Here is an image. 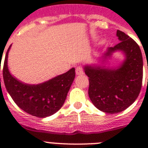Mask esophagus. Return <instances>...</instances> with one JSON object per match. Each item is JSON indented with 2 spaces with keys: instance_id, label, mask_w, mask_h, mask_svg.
<instances>
[{
  "instance_id": "obj_1",
  "label": "esophagus",
  "mask_w": 148,
  "mask_h": 148,
  "mask_svg": "<svg viewBox=\"0 0 148 148\" xmlns=\"http://www.w3.org/2000/svg\"><path fill=\"white\" fill-rule=\"evenodd\" d=\"M75 73H76V75H82L84 74V68L81 66H77L76 69H75Z\"/></svg>"
}]
</instances>
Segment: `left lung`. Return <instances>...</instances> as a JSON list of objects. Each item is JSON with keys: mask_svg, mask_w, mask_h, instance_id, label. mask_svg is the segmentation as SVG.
Listing matches in <instances>:
<instances>
[{"mask_svg": "<svg viewBox=\"0 0 148 148\" xmlns=\"http://www.w3.org/2000/svg\"><path fill=\"white\" fill-rule=\"evenodd\" d=\"M120 42L108 48L106 56L116 50L125 53L126 59L117 70L85 66L89 77L88 94L101 111L113 114L130 107L140 93L143 78V59L139 46L125 32L117 30Z\"/></svg>", "mask_w": 148, "mask_h": 148, "instance_id": "obj_1", "label": "left lung"}]
</instances>
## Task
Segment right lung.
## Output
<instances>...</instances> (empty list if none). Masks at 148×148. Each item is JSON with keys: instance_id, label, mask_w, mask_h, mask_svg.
<instances>
[{"instance_id": "obj_1", "label": "right lung", "mask_w": 148, "mask_h": 148, "mask_svg": "<svg viewBox=\"0 0 148 148\" xmlns=\"http://www.w3.org/2000/svg\"><path fill=\"white\" fill-rule=\"evenodd\" d=\"M3 66L5 87L15 104L26 113L38 118H44L61 109L75 78V68L51 80L37 85H29L19 82L9 72L7 57ZM1 69V66H0Z\"/></svg>"}]
</instances>
